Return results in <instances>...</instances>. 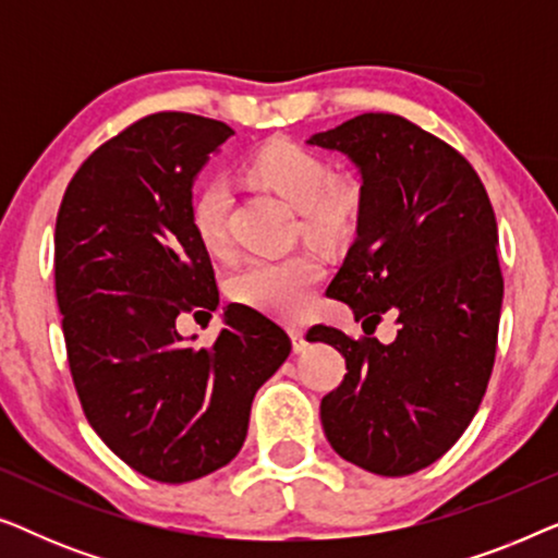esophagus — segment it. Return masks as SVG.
Segmentation results:
<instances>
[{
	"label": "esophagus",
	"instance_id": "1",
	"mask_svg": "<svg viewBox=\"0 0 558 558\" xmlns=\"http://www.w3.org/2000/svg\"><path fill=\"white\" fill-rule=\"evenodd\" d=\"M289 338H292L294 353H302V350L307 348V340H304V332L300 330V327H289Z\"/></svg>",
	"mask_w": 558,
	"mask_h": 558
}]
</instances>
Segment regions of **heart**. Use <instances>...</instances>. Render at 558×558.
I'll list each match as a JSON object with an SVG mask.
<instances>
[{
  "label": "heart",
  "mask_w": 558,
  "mask_h": 558,
  "mask_svg": "<svg viewBox=\"0 0 558 558\" xmlns=\"http://www.w3.org/2000/svg\"><path fill=\"white\" fill-rule=\"evenodd\" d=\"M248 178L300 210L302 228L317 239H338L355 223L361 195L348 180H335L323 159L292 142H274L251 157ZM228 187L205 182L190 203V226L210 254L228 248ZM323 277V262L310 251L281 258H251L228 277L235 302L279 319H300Z\"/></svg>",
  "instance_id": "obj_1"
}]
</instances>
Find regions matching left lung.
Returning a JSON list of instances; mask_svg holds the SVG:
<instances>
[{
    "instance_id": "left-lung-1",
    "label": "left lung",
    "mask_w": 558,
    "mask_h": 558,
    "mask_svg": "<svg viewBox=\"0 0 558 558\" xmlns=\"http://www.w3.org/2000/svg\"><path fill=\"white\" fill-rule=\"evenodd\" d=\"M307 144L345 155L361 178L355 241L327 287L363 330L396 312V340L312 327L345 357L319 403L342 460L399 477L437 462L477 414L502 304L498 223L477 172L437 136L393 113H361Z\"/></svg>"
}]
</instances>
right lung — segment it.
I'll use <instances>...</instances> for the list:
<instances>
[{"label":"right lung","mask_w":558,"mask_h":558,"mask_svg":"<svg viewBox=\"0 0 558 558\" xmlns=\"http://www.w3.org/2000/svg\"><path fill=\"white\" fill-rule=\"evenodd\" d=\"M223 121L162 111L98 147L73 174L56 223V294L88 424L129 468L190 483L226 468L251 401L292 353L277 323L228 304L210 348L178 332L220 296L190 226L193 185Z\"/></svg>","instance_id":"right-lung-1"}]
</instances>
